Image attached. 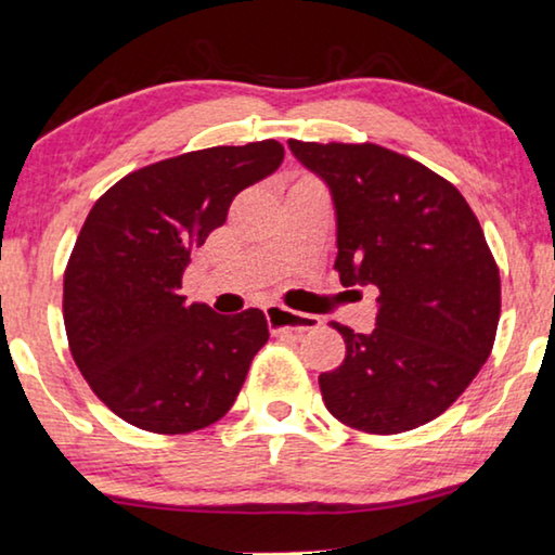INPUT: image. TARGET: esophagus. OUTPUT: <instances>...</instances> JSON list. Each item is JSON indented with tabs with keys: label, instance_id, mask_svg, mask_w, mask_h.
<instances>
[{
	"label": "esophagus",
	"instance_id": "34e87169",
	"mask_svg": "<svg viewBox=\"0 0 555 555\" xmlns=\"http://www.w3.org/2000/svg\"><path fill=\"white\" fill-rule=\"evenodd\" d=\"M266 320H269L271 332H292V335H305V332H314L320 327V320L312 314L292 312L284 305H269L266 307Z\"/></svg>",
	"mask_w": 555,
	"mask_h": 555
}]
</instances>
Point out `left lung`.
I'll return each mask as SVG.
<instances>
[{
  "mask_svg": "<svg viewBox=\"0 0 555 555\" xmlns=\"http://www.w3.org/2000/svg\"><path fill=\"white\" fill-rule=\"evenodd\" d=\"M289 150L330 188L343 286L373 284L371 335L345 324V360L320 375L327 411L367 434H401L441 416L490 358L500 271L479 220L444 177L378 144Z\"/></svg>",
  "mask_w": 555,
  "mask_h": 555,
  "instance_id": "left-lung-1",
  "label": "left lung"
}]
</instances>
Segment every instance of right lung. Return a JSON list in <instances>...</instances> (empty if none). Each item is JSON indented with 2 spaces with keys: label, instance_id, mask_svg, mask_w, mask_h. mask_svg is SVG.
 I'll use <instances>...</instances> for the list:
<instances>
[{
  "label": "right lung",
  "instance_id": "obj_1",
  "mask_svg": "<svg viewBox=\"0 0 555 555\" xmlns=\"http://www.w3.org/2000/svg\"><path fill=\"white\" fill-rule=\"evenodd\" d=\"M282 159L273 139L188 152L127 175L88 212L63 279L65 335L88 386L127 424L190 434L231 411L269 324L261 309L188 305L182 273L233 197Z\"/></svg>",
  "mask_w": 555,
  "mask_h": 555
}]
</instances>
